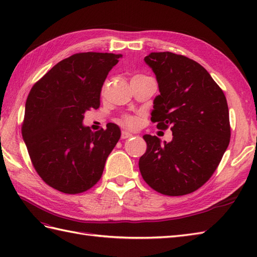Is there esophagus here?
<instances>
[{"mask_svg":"<svg viewBox=\"0 0 257 257\" xmlns=\"http://www.w3.org/2000/svg\"><path fill=\"white\" fill-rule=\"evenodd\" d=\"M130 137H133V135L130 134V133L124 132V130L121 133V139H128V138H130Z\"/></svg>","mask_w":257,"mask_h":257,"instance_id":"34e87169","label":"esophagus"}]
</instances>
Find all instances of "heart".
Returning a JSON list of instances; mask_svg holds the SVG:
<instances>
[{"label":"heart","mask_w":257,"mask_h":257,"mask_svg":"<svg viewBox=\"0 0 257 257\" xmlns=\"http://www.w3.org/2000/svg\"><path fill=\"white\" fill-rule=\"evenodd\" d=\"M119 122L128 128H135L138 123V119L137 117L132 116V114H124V116L120 118Z\"/></svg>","instance_id":"heart-1"}]
</instances>
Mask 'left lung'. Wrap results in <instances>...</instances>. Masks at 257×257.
I'll return each instance as SVG.
<instances>
[{
    "label": "left lung",
    "mask_w": 257,
    "mask_h": 257,
    "mask_svg": "<svg viewBox=\"0 0 257 257\" xmlns=\"http://www.w3.org/2000/svg\"><path fill=\"white\" fill-rule=\"evenodd\" d=\"M145 62L156 74L160 95L151 121L172 130L171 143L145 135L139 170L157 192L178 196L194 192L216 170L231 138L224 92L193 59L171 52L151 53Z\"/></svg>",
    "instance_id": "left-lung-1"
}]
</instances>
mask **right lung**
<instances>
[{
    "mask_svg": "<svg viewBox=\"0 0 257 257\" xmlns=\"http://www.w3.org/2000/svg\"><path fill=\"white\" fill-rule=\"evenodd\" d=\"M120 54L77 53L57 63L32 87L22 136L38 176L67 194L85 192L99 181L120 138L117 124L92 133L84 113L100 106V92Z\"/></svg>",
    "mask_w": 257,
    "mask_h": 257,
    "instance_id": "obj_1",
    "label": "right lung"
}]
</instances>
